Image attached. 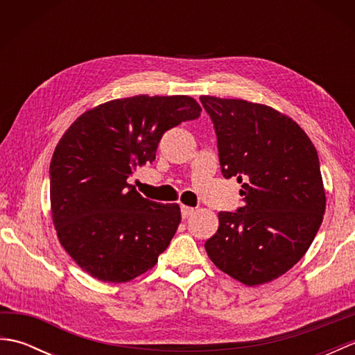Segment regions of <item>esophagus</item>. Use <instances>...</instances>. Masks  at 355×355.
Masks as SVG:
<instances>
[{
  "instance_id": "obj_1",
  "label": "esophagus",
  "mask_w": 355,
  "mask_h": 355,
  "mask_svg": "<svg viewBox=\"0 0 355 355\" xmlns=\"http://www.w3.org/2000/svg\"><path fill=\"white\" fill-rule=\"evenodd\" d=\"M192 214H195V209H193V207H189V206H182V216H183V218L191 216Z\"/></svg>"
}]
</instances>
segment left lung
<instances>
[{"mask_svg": "<svg viewBox=\"0 0 355 355\" xmlns=\"http://www.w3.org/2000/svg\"><path fill=\"white\" fill-rule=\"evenodd\" d=\"M215 126L221 172L244 206L218 214L210 261L253 286L275 281L306 253L327 207L318 150L294 120L243 99L201 96Z\"/></svg>", "mask_w": 355, "mask_h": 355, "instance_id": "obj_1", "label": "left lung"}]
</instances>
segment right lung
<instances>
[{"label":"right lung","instance_id":"right-lung-1","mask_svg":"<svg viewBox=\"0 0 355 355\" xmlns=\"http://www.w3.org/2000/svg\"><path fill=\"white\" fill-rule=\"evenodd\" d=\"M189 96L139 94L79 116L50 163V206L59 243L99 281L123 284L153 268L182 221L180 206L143 198L126 182L155 160L162 135L200 116Z\"/></svg>","mask_w":355,"mask_h":355}]
</instances>
